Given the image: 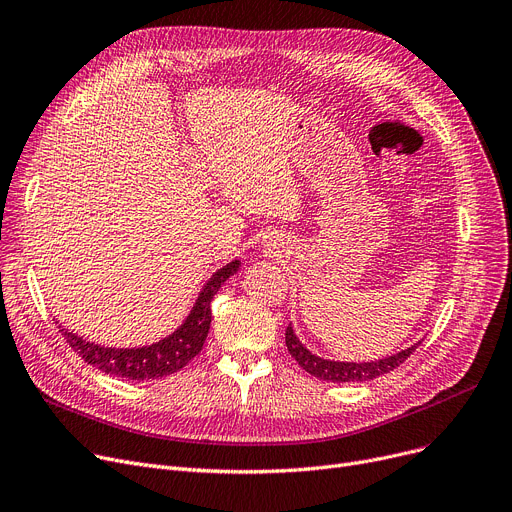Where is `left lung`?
<instances>
[{"label": "left lung", "instance_id": "8db88e82", "mask_svg": "<svg viewBox=\"0 0 512 512\" xmlns=\"http://www.w3.org/2000/svg\"><path fill=\"white\" fill-rule=\"evenodd\" d=\"M421 344V342H419ZM419 344H413L411 348H405V351H400L392 357L386 359H378V361H371V363H340V361H328V359H321L313 353H309L307 348L299 342V338L294 336L292 326L286 328V346H288V353L294 357L307 373L315 375L319 380H326V382H367L378 378V375L390 373L394 371L400 363H405Z\"/></svg>", "mask_w": 512, "mask_h": 512}]
</instances>
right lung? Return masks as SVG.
Wrapping results in <instances>:
<instances>
[{"label":"right lung","instance_id":"add662e5","mask_svg":"<svg viewBox=\"0 0 512 512\" xmlns=\"http://www.w3.org/2000/svg\"><path fill=\"white\" fill-rule=\"evenodd\" d=\"M238 261L224 265L222 270L215 272L205 288L201 290L199 299L186 317L184 324L168 338L159 340L151 346L143 348H107L95 342H87L78 338L68 330H60L66 342L72 346V351L83 357L89 365L97 367L116 378L124 380H159L180 371L188 365L193 357H197L207 338L211 326V301L220 286L238 270Z\"/></svg>","mask_w":512,"mask_h":512}]
</instances>
